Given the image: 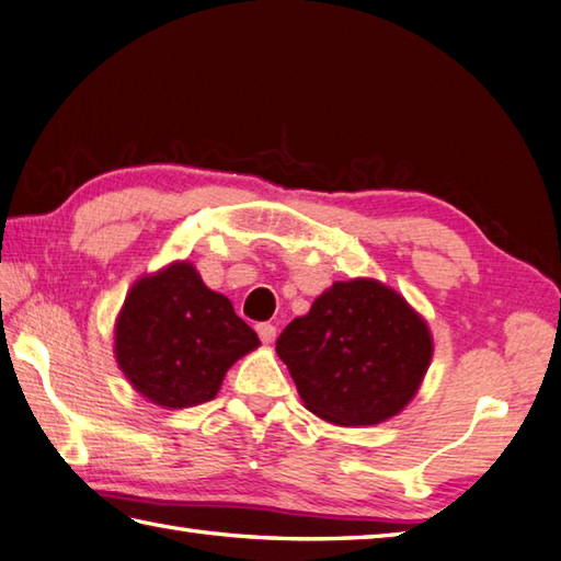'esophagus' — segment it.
<instances>
[{
    "label": "esophagus",
    "instance_id": "obj_1",
    "mask_svg": "<svg viewBox=\"0 0 561 561\" xmlns=\"http://www.w3.org/2000/svg\"><path fill=\"white\" fill-rule=\"evenodd\" d=\"M256 331H259V339L264 341V344H273V341H276V327L273 324L261 322V324H256Z\"/></svg>",
    "mask_w": 561,
    "mask_h": 561
}]
</instances>
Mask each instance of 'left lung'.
I'll return each instance as SVG.
<instances>
[{
	"label": "left lung",
	"mask_w": 561,
	"mask_h": 561,
	"mask_svg": "<svg viewBox=\"0 0 561 561\" xmlns=\"http://www.w3.org/2000/svg\"><path fill=\"white\" fill-rule=\"evenodd\" d=\"M305 407L336 426L399 414L431 365L426 319L373 278L336 280L276 341Z\"/></svg>",
	"instance_id": "8db88e82"
}]
</instances>
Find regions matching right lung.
Masks as SVG:
<instances>
[{"label": "right lung", "instance_id": "obj_1", "mask_svg": "<svg viewBox=\"0 0 561 561\" xmlns=\"http://www.w3.org/2000/svg\"><path fill=\"white\" fill-rule=\"evenodd\" d=\"M261 344L225 295L188 261L137 280L116 319V360L150 402L186 409L210 402L232 363Z\"/></svg>", "mask_w": 561, "mask_h": 561}]
</instances>
